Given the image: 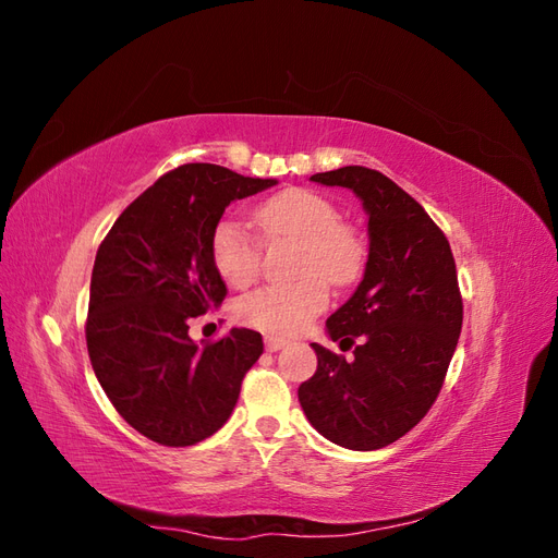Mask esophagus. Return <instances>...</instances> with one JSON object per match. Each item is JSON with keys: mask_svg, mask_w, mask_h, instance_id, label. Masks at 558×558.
<instances>
[{"mask_svg": "<svg viewBox=\"0 0 558 558\" xmlns=\"http://www.w3.org/2000/svg\"><path fill=\"white\" fill-rule=\"evenodd\" d=\"M283 347H289V340H283V337H265V349L267 351H279V349H283Z\"/></svg>", "mask_w": 558, "mask_h": 558, "instance_id": "34e87169", "label": "esophagus"}]
</instances>
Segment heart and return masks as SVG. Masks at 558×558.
<instances>
[{
  "label": "heart",
  "mask_w": 558,
  "mask_h": 558,
  "mask_svg": "<svg viewBox=\"0 0 558 558\" xmlns=\"http://www.w3.org/2000/svg\"><path fill=\"white\" fill-rule=\"evenodd\" d=\"M263 240L298 242L291 283L263 286L238 302V318L272 335H295L328 305V283L344 286L359 275L365 248L356 232L340 223L330 199L305 189L283 191L253 211ZM216 272L234 289L260 272V242L234 218L218 221L211 232Z\"/></svg>",
  "instance_id": "obj_1"
}]
</instances>
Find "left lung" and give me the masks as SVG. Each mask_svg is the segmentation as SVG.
I'll use <instances>...</instances> for the list:
<instances>
[{
    "mask_svg": "<svg viewBox=\"0 0 558 558\" xmlns=\"http://www.w3.org/2000/svg\"><path fill=\"white\" fill-rule=\"evenodd\" d=\"M351 189L367 211L365 275L328 320L332 342L353 359L312 344L316 373L298 398L330 442L373 451L396 442L440 396L459 344L463 300L445 232L398 183L361 165L314 174Z\"/></svg>",
    "mask_w": 558,
    "mask_h": 558,
    "instance_id": "1",
    "label": "left lung"
}]
</instances>
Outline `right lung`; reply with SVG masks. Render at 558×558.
<instances>
[{
  "label": "right lung",
  "mask_w": 558,
  "mask_h": 558,
  "mask_svg": "<svg viewBox=\"0 0 558 558\" xmlns=\"http://www.w3.org/2000/svg\"><path fill=\"white\" fill-rule=\"evenodd\" d=\"M275 183L221 165H181L134 199L97 248L88 356L116 412L148 440L191 447L214 435L260 359V332L232 328L195 344L189 320L228 295L209 248L226 207Z\"/></svg>",
  "instance_id": "right-lung-1"
}]
</instances>
